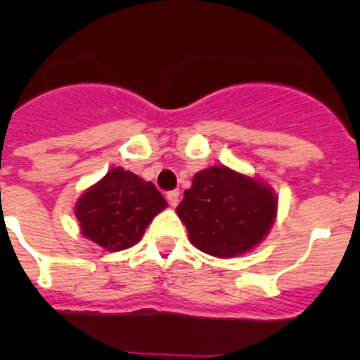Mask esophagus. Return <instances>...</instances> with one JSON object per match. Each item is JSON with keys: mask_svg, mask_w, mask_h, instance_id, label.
Listing matches in <instances>:
<instances>
[{"mask_svg": "<svg viewBox=\"0 0 360 360\" xmlns=\"http://www.w3.org/2000/svg\"><path fill=\"white\" fill-rule=\"evenodd\" d=\"M167 202H169L171 207H176L178 202H180V193H178L176 189L169 191V193H167Z\"/></svg>", "mask_w": 360, "mask_h": 360, "instance_id": "obj_1", "label": "esophagus"}]
</instances>
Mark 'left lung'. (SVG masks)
I'll list each match as a JSON object with an SVG mask.
<instances>
[{
	"label": "left lung",
	"instance_id": "left-lung-1",
	"mask_svg": "<svg viewBox=\"0 0 360 360\" xmlns=\"http://www.w3.org/2000/svg\"><path fill=\"white\" fill-rule=\"evenodd\" d=\"M176 212L196 249L231 257L263 240L274 224L276 196L259 180L214 165L193 178Z\"/></svg>",
	"mask_w": 360,
	"mask_h": 360
}]
</instances>
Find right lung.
I'll return each mask as SVG.
<instances>
[{
	"mask_svg": "<svg viewBox=\"0 0 360 360\" xmlns=\"http://www.w3.org/2000/svg\"><path fill=\"white\" fill-rule=\"evenodd\" d=\"M165 205L164 196L151 182L115 167L79 198L75 216L88 240L117 252L141 240Z\"/></svg>",
	"mask_w": 360,
	"mask_h": 360,
	"instance_id": "obj_1",
	"label": "right lung"
}]
</instances>
